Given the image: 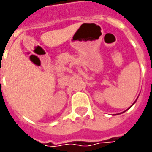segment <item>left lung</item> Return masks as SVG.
<instances>
[{
    "mask_svg": "<svg viewBox=\"0 0 152 152\" xmlns=\"http://www.w3.org/2000/svg\"><path fill=\"white\" fill-rule=\"evenodd\" d=\"M135 102H136V101H135ZM135 102H134V103H133V105H134V103H135ZM131 107H132V106H131Z\"/></svg>",
    "mask_w": 152,
    "mask_h": 152,
    "instance_id": "left-lung-1",
    "label": "left lung"
}]
</instances>
